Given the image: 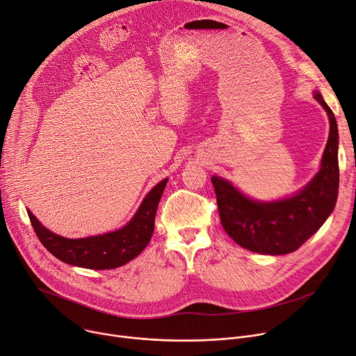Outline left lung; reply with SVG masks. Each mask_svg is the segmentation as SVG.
I'll use <instances>...</instances> for the list:
<instances>
[{"mask_svg":"<svg viewBox=\"0 0 356 356\" xmlns=\"http://www.w3.org/2000/svg\"><path fill=\"white\" fill-rule=\"evenodd\" d=\"M315 98L330 117V138L319 172L300 193L277 202H257L243 197L228 181L211 178L221 224L245 250L268 255L293 252L322 227L335 208L339 188L338 125L322 95L315 92Z\"/></svg>","mask_w":356,"mask_h":356,"instance_id":"1","label":"left lung"}]
</instances>
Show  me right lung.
<instances>
[{"label":"right lung","mask_w":356,"mask_h":356,"mask_svg":"<svg viewBox=\"0 0 356 356\" xmlns=\"http://www.w3.org/2000/svg\"><path fill=\"white\" fill-rule=\"evenodd\" d=\"M167 181V178L162 179L149 191L140 209L124 228L104 235L81 239L63 238L42 227L31 211L26 212L40 242L60 261L79 268L113 269L140 255L148 245L155 227L156 208Z\"/></svg>","instance_id":"add662e5"}]
</instances>
